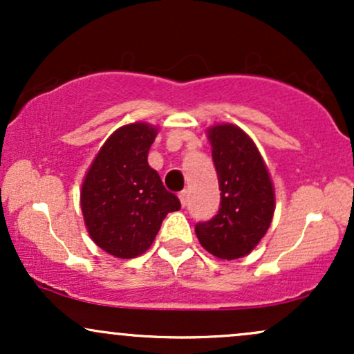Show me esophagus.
Here are the masks:
<instances>
[{
  "mask_svg": "<svg viewBox=\"0 0 354 354\" xmlns=\"http://www.w3.org/2000/svg\"><path fill=\"white\" fill-rule=\"evenodd\" d=\"M180 201L183 206H186V203H188V191H181L180 193Z\"/></svg>",
  "mask_w": 354,
  "mask_h": 354,
  "instance_id": "esophagus-1",
  "label": "esophagus"
}]
</instances>
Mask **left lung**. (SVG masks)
<instances>
[{
    "label": "left lung",
    "mask_w": 354,
    "mask_h": 354,
    "mask_svg": "<svg viewBox=\"0 0 354 354\" xmlns=\"http://www.w3.org/2000/svg\"><path fill=\"white\" fill-rule=\"evenodd\" d=\"M221 201L208 221L194 226L201 246L221 259H236L261 241L274 213V191L251 138L233 124L208 129Z\"/></svg>",
    "instance_id": "left-lung-1"
}]
</instances>
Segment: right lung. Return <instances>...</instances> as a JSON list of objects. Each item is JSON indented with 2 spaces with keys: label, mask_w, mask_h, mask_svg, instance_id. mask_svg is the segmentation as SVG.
Instances as JSON below:
<instances>
[{
  "label": "right lung",
  "mask_w": 354,
  "mask_h": 354,
  "mask_svg": "<svg viewBox=\"0 0 354 354\" xmlns=\"http://www.w3.org/2000/svg\"><path fill=\"white\" fill-rule=\"evenodd\" d=\"M156 129L145 123L123 126L108 138L81 189V209L89 236L116 258H135L151 246L166 214L181 208L148 165Z\"/></svg>",
  "instance_id": "1"
}]
</instances>
